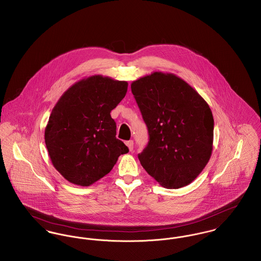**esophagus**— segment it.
Wrapping results in <instances>:
<instances>
[{"instance_id":"1","label":"esophagus","mask_w":261,"mask_h":261,"mask_svg":"<svg viewBox=\"0 0 261 261\" xmlns=\"http://www.w3.org/2000/svg\"><path fill=\"white\" fill-rule=\"evenodd\" d=\"M125 144H126V146L129 148V150H130V151H132V150H133V145H134V142H133V140L127 141Z\"/></svg>"}]
</instances>
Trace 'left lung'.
Returning <instances> with one entry per match:
<instances>
[{
  "instance_id": "obj_1",
  "label": "left lung",
  "mask_w": 261,
  "mask_h": 261,
  "mask_svg": "<svg viewBox=\"0 0 261 261\" xmlns=\"http://www.w3.org/2000/svg\"><path fill=\"white\" fill-rule=\"evenodd\" d=\"M150 141L142 167L167 189L195 180L211 159L214 117L201 95L174 73L154 71L131 83Z\"/></svg>"
}]
</instances>
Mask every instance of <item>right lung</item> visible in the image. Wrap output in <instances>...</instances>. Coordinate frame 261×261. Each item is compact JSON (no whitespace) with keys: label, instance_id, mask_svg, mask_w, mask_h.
I'll use <instances>...</instances> for the list:
<instances>
[{"label":"right lung","instance_id":"1","mask_svg":"<svg viewBox=\"0 0 261 261\" xmlns=\"http://www.w3.org/2000/svg\"><path fill=\"white\" fill-rule=\"evenodd\" d=\"M127 88V81L96 74L75 82L60 96L45 126L44 142L65 180L89 187L128 153L115 137L116 124L110 115Z\"/></svg>","mask_w":261,"mask_h":261}]
</instances>
